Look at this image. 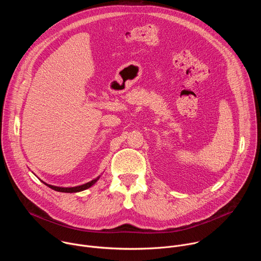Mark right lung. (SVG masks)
<instances>
[{"label":"right lung","mask_w":261,"mask_h":261,"mask_svg":"<svg viewBox=\"0 0 261 261\" xmlns=\"http://www.w3.org/2000/svg\"><path fill=\"white\" fill-rule=\"evenodd\" d=\"M101 175L97 176L96 178L90 180L89 182H86V184H83V185H80V186H75V187H58V186H54V185H49V184H46L45 181L41 180L44 185H46L47 187H49L50 189L55 190V191H58V192H64V193H76V192H81V191H84V190H87L89 188H91L93 185H95L97 182V180L100 178Z\"/></svg>","instance_id":"right-lung-1"}]
</instances>
